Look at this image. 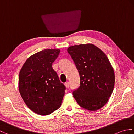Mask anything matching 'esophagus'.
<instances>
[{"instance_id":"1","label":"esophagus","mask_w":134,"mask_h":134,"mask_svg":"<svg viewBox=\"0 0 134 134\" xmlns=\"http://www.w3.org/2000/svg\"><path fill=\"white\" fill-rule=\"evenodd\" d=\"M64 85H65V86L67 88H69V86H70V83H69V82H65V83H64Z\"/></svg>"}]
</instances>
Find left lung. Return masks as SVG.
Returning <instances> with one entry per match:
<instances>
[{
	"label": "left lung",
	"mask_w": 134,
	"mask_h": 134,
	"mask_svg": "<svg viewBox=\"0 0 134 134\" xmlns=\"http://www.w3.org/2000/svg\"><path fill=\"white\" fill-rule=\"evenodd\" d=\"M80 76V86L73 92L79 106L96 111L107 104L115 85V72L105 53L92 44L68 48Z\"/></svg>",
	"instance_id": "8db88e82"
}]
</instances>
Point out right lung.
Masks as SVG:
<instances>
[{
    "label": "right lung",
    "instance_id": "1",
    "mask_svg": "<svg viewBox=\"0 0 134 134\" xmlns=\"http://www.w3.org/2000/svg\"><path fill=\"white\" fill-rule=\"evenodd\" d=\"M60 51L45 49L33 54L20 70V94L27 107L36 114L48 115L62 104L65 87L52 68Z\"/></svg>",
    "mask_w": 134,
    "mask_h": 134
}]
</instances>
